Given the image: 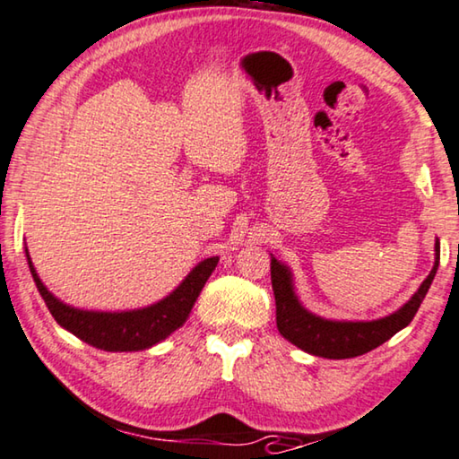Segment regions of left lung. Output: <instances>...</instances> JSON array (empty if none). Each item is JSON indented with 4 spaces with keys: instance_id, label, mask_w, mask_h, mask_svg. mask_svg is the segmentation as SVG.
<instances>
[{
    "instance_id": "obj_1",
    "label": "left lung",
    "mask_w": 459,
    "mask_h": 459,
    "mask_svg": "<svg viewBox=\"0 0 459 459\" xmlns=\"http://www.w3.org/2000/svg\"><path fill=\"white\" fill-rule=\"evenodd\" d=\"M435 265L416 295L395 311L394 316L377 321H327L311 316L299 305L292 290L290 272L272 257V289L276 297V325L282 336L300 351L324 359H352L381 346L402 327L414 319L422 299L429 292L437 268H439V241L435 243Z\"/></svg>"
}]
</instances>
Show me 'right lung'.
<instances>
[{"label": "right lung", "instance_id": "obj_1", "mask_svg": "<svg viewBox=\"0 0 459 459\" xmlns=\"http://www.w3.org/2000/svg\"><path fill=\"white\" fill-rule=\"evenodd\" d=\"M216 264L218 257L204 259L195 270H191L189 276L183 280V284L173 295L162 299L160 303L146 307V309L126 313H94L74 309V307H67L55 299L45 289V284L40 282L29 257V268L34 284H37L40 297H43L45 305L49 307L55 321L61 327H65V330H70L74 336L108 352L143 351V348L154 346L156 342L164 340L177 327L186 324L191 307H194L195 299L200 297L204 284H206L210 273L214 272Z\"/></svg>", "mask_w": 459, "mask_h": 459}]
</instances>
